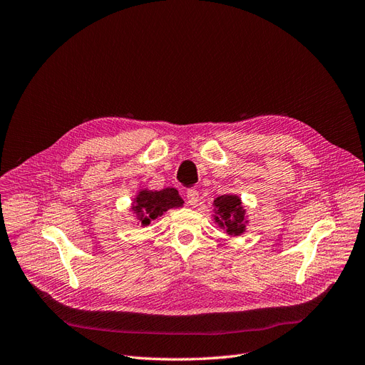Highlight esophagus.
<instances>
[{"mask_svg": "<svg viewBox=\"0 0 365 365\" xmlns=\"http://www.w3.org/2000/svg\"><path fill=\"white\" fill-rule=\"evenodd\" d=\"M198 200H200V194L197 189H187L186 191V201L189 205H192V207H195V205L198 204Z\"/></svg>", "mask_w": 365, "mask_h": 365, "instance_id": "esophagus-1", "label": "esophagus"}]
</instances>
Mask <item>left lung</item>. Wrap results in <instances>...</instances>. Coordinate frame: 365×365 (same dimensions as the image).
<instances>
[{
    "mask_svg": "<svg viewBox=\"0 0 365 365\" xmlns=\"http://www.w3.org/2000/svg\"><path fill=\"white\" fill-rule=\"evenodd\" d=\"M215 207L217 209L216 222L224 225L228 234H242L245 231V210L239 197L220 195L215 200Z\"/></svg>",
    "mask_w": 365,
    "mask_h": 365,
    "instance_id": "1",
    "label": "left lung"
}]
</instances>
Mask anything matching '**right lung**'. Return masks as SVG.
Segmentation results:
<instances>
[{
  "instance_id": "add662e5",
  "label": "right lung",
  "mask_w": 365,
  "mask_h": 365,
  "mask_svg": "<svg viewBox=\"0 0 365 365\" xmlns=\"http://www.w3.org/2000/svg\"><path fill=\"white\" fill-rule=\"evenodd\" d=\"M134 212L140 215L143 225L150 224V220L161 216L164 212L183 204L179 192L174 187H167L163 191H141L135 200Z\"/></svg>"
}]
</instances>
